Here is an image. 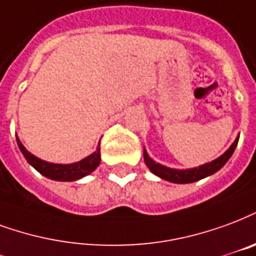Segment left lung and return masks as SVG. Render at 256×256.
I'll return each mask as SVG.
<instances>
[{
  "mask_svg": "<svg viewBox=\"0 0 256 256\" xmlns=\"http://www.w3.org/2000/svg\"><path fill=\"white\" fill-rule=\"evenodd\" d=\"M238 142H239V137L234 140L228 150L224 154H221L218 158H216V160L208 162V164H204V166H200L198 168L196 166V168H190V170H175V168H168L166 166H162L158 162H153L145 149H144V160H145V164H146L148 168L158 178H162L164 180L172 182V183L184 184V183H192V182L200 180L206 176L213 175L214 172L221 170L225 166V162H228L230 156L234 154V149L238 146Z\"/></svg>",
  "mask_w": 256,
  "mask_h": 256,
  "instance_id": "obj_1",
  "label": "left lung"
}]
</instances>
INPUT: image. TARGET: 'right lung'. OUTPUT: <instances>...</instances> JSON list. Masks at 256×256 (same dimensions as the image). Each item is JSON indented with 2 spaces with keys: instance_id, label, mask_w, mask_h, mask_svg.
I'll return each mask as SVG.
<instances>
[{
  "instance_id": "add662e5",
  "label": "right lung",
  "mask_w": 256,
  "mask_h": 256,
  "mask_svg": "<svg viewBox=\"0 0 256 256\" xmlns=\"http://www.w3.org/2000/svg\"><path fill=\"white\" fill-rule=\"evenodd\" d=\"M17 138V137H16ZM17 145L20 148V150L26 157L30 164H31L38 172H40L42 175L46 176L48 179H52V180L58 182H73L78 180L84 176L90 175V172H94L98 166L100 164V142L92 154H90L88 157L82 158L81 162H72V164H54V162H44V160H40L36 156H34L32 153H30L24 148L20 140L17 138Z\"/></svg>"
}]
</instances>
